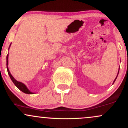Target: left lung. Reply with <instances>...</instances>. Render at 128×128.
I'll list each match as a JSON object with an SVG mask.
<instances>
[{
	"instance_id": "1",
	"label": "left lung",
	"mask_w": 128,
	"mask_h": 128,
	"mask_svg": "<svg viewBox=\"0 0 128 128\" xmlns=\"http://www.w3.org/2000/svg\"><path fill=\"white\" fill-rule=\"evenodd\" d=\"M119 69L120 68H118V73H117V76H116V78H115V79H114V82H113V84L114 83V82L116 81V79H117V76H118V73H119Z\"/></svg>"
}]
</instances>
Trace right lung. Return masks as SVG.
I'll list each match as a JSON object with an SVG mask.
<instances>
[{
	"mask_svg": "<svg viewBox=\"0 0 128 128\" xmlns=\"http://www.w3.org/2000/svg\"><path fill=\"white\" fill-rule=\"evenodd\" d=\"M10 46H11V44L10 46ZM10 48H9V49H10ZM8 49V50H9ZM6 68H7V71H8V74L9 76H10V78H11V80H12V81L13 82V83L14 84V85L17 86L18 88L20 90H21L22 92H23L24 93H26V94H34V92H30L27 86H26L23 83L21 82H19V81H17L16 79H14V78L12 76V74H11V73H10V70H9V68H8V54L6 56Z\"/></svg>",
	"mask_w": 128,
	"mask_h": 128,
	"instance_id": "obj_1",
	"label": "right lung"
}]
</instances>
